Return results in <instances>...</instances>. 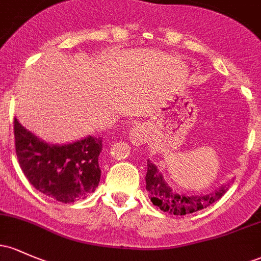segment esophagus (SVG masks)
Listing matches in <instances>:
<instances>
[{
    "instance_id": "obj_1",
    "label": "esophagus",
    "mask_w": 261,
    "mask_h": 261,
    "mask_svg": "<svg viewBox=\"0 0 261 261\" xmlns=\"http://www.w3.org/2000/svg\"><path fill=\"white\" fill-rule=\"evenodd\" d=\"M128 136H130L131 142L135 145H141L146 140V137H147L145 127L142 125H134L131 127L130 133H128Z\"/></svg>"
}]
</instances>
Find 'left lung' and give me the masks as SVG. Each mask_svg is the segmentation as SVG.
<instances>
[{"label": "left lung", "mask_w": 261, "mask_h": 261, "mask_svg": "<svg viewBox=\"0 0 261 261\" xmlns=\"http://www.w3.org/2000/svg\"><path fill=\"white\" fill-rule=\"evenodd\" d=\"M146 190L153 205L163 212L174 216H186L210 207L214 202L222 198L230 187V183L220 186L217 191L208 194H188L178 193L163 179V176L156 165L147 160V173H146Z\"/></svg>", "instance_id": "8db88e82"}]
</instances>
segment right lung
<instances>
[{"label":"right lung","instance_id":"right-lung-1","mask_svg":"<svg viewBox=\"0 0 261 261\" xmlns=\"http://www.w3.org/2000/svg\"><path fill=\"white\" fill-rule=\"evenodd\" d=\"M14 146L19 166L31 185L62 203L93 193L101 176V139L88 136L67 145L42 141L14 119Z\"/></svg>","mask_w":261,"mask_h":261}]
</instances>
